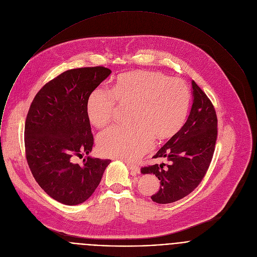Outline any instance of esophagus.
<instances>
[{
  "label": "esophagus",
  "mask_w": 257,
  "mask_h": 257,
  "mask_svg": "<svg viewBox=\"0 0 257 257\" xmlns=\"http://www.w3.org/2000/svg\"><path fill=\"white\" fill-rule=\"evenodd\" d=\"M125 164H126L127 168L130 169V171H131V174H132V175H137V174H139V173L141 172V169H140L138 166L132 165V164L127 163V162H125Z\"/></svg>",
  "instance_id": "esophagus-1"
}]
</instances>
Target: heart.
Wrapping results in <instances>:
<instances>
[{"mask_svg":"<svg viewBox=\"0 0 257 257\" xmlns=\"http://www.w3.org/2000/svg\"><path fill=\"white\" fill-rule=\"evenodd\" d=\"M115 99L120 104H131L132 123L100 132L97 146L106 157L133 162L152 148L155 138H171L182 127L189 90L180 79L158 73L140 71L121 75L112 92L97 87L89 94L86 110L90 123L96 127L107 124L115 110Z\"/></svg>","mask_w":257,"mask_h":257,"instance_id":"1","label":"heart"}]
</instances>
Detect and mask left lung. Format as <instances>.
Here are the masks:
<instances>
[{
    "mask_svg": "<svg viewBox=\"0 0 257 257\" xmlns=\"http://www.w3.org/2000/svg\"><path fill=\"white\" fill-rule=\"evenodd\" d=\"M192 105L182 127L154 157L166 158L170 164L142 169L161 180L159 191L152 196L161 204L171 203L193 191L210 165L217 138L215 109L202 89L191 83Z\"/></svg>",
    "mask_w": 257,
    "mask_h": 257,
    "instance_id": "1",
    "label": "left lung"
}]
</instances>
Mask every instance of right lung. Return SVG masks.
I'll return each mask as SVG.
<instances>
[{
  "label": "right lung",
  "instance_id": "right-lung-1",
  "mask_svg": "<svg viewBox=\"0 0 257 257\" xmlns=\"http://www.w3.org/2000/svg\"><path fill=\"white\" fill-rule=\"evenodd\" d=\"M111 71L103 67L69 70L36 94L25 124L28 165L39 185L66 205L85 202L100 182L110 160L76 158L92 150L86 104L89 94Z\"/></svg>",
  "mask_w": 257,
  "mask_h": 257
}]
</instances>
